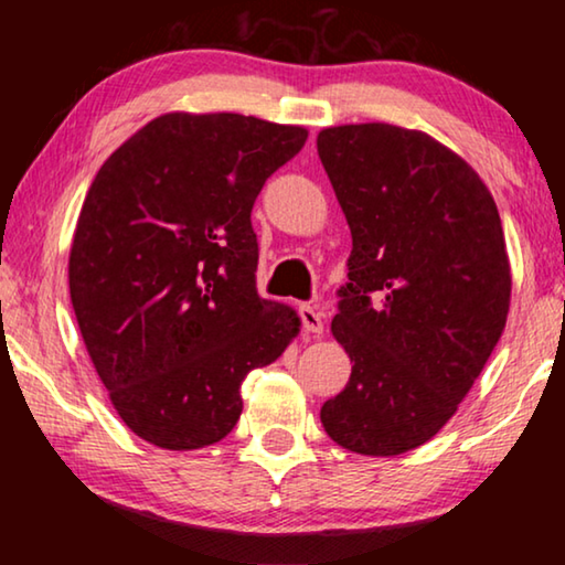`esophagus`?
<instances>
[{
  "instance_id": "34e87169",
  "label": "esophagus",
  "mask_w": 565,
  "mask_h": 565,
  "mask_svg": "<svg viewBox=\"0 0 565 565\" xmlns=\"http://www.w3.org/2000/svg\"><path fill=\"white\" fill-rule=\"evenodd\" d=\"M300 321H303V331L306 334L321 337L323 334V319L321 313L311 306H300Z\"/></svg>"
}]
</instances>
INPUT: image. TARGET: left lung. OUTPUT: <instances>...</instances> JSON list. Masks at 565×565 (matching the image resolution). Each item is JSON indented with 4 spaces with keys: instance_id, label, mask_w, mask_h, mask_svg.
Here are the masks:
<instances>
[{
    "instance_id": "8db88e82",
    "label": "left lung",
    "mask_w": 565,
    "mask_h": 565,
    "mask_svg": "<svg viewBox=\"0 0 565 565\" xmlns=\"http://www.w3.org/2000/svg\"><path fill=\"white\" fill-rule=\"evenodd\" d=\"M316 146L352 231L331 321L352 375L321 424L344 450L391 458L452 419L507 327L504 228L476 169L424 130L358 122Z\"/></svg>"
}]
</instances>
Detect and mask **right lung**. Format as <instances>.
<instances>
[{
  "label": "right lung",
  "mask_w": 565,
  "mask_h": 565,
  "mask_svg": "<svg viewBox=\"0 0 565 565\" xmlns=\"http://www.w3.org/2000/svg\"><path fill=\"white\" fill-rule=\"evenodd\" d=\"M306 138L252 115L164 113L89 184L68 292L113 408L146 443H221L242 416L246 373L298 337L296 308L254 288L252 205Z\"/></svg>",
  "instance_id": "obj_1"
}]
</instances>
